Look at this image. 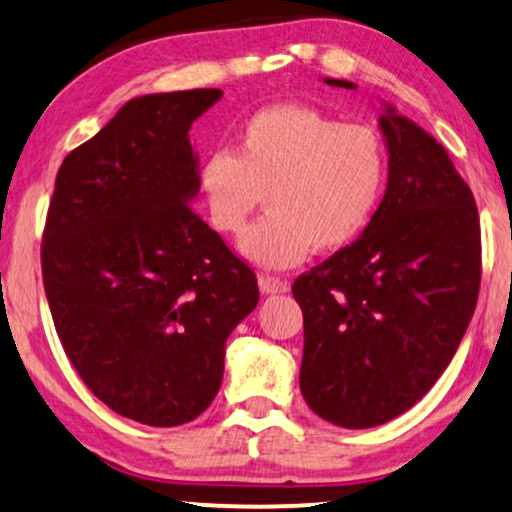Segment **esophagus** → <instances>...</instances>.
<instances>
[{
    "mask_svg": "<svg viewBox=\"0 0 512 512\" xmlns=\"http://www.w3.org/2000/svg\"><path fill=\"white\" fill-rule=\"evenodd\" d=\"M257 285H259V292L262 294H283L290 290V283L278 276H269V273H262V276H257Z\"/></svg>",
    "mask_w": 512,
    "mask_h": 512,
    "instance_id": "1",
    "label": "esophagus"
}]
</instances>
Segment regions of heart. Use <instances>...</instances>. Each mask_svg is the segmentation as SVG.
<instances>
[{
    "label": "heart",
    "mask_w": 512,
    "mask_h": 512,
    "mask_svg": "<svg viewBox=\"0 0 512 512\" xmlns=\"http://www.w3.org/2000/svg\"><path fill=\"white\" fill-rule=\"evenodd\" d=\"M385 176L376 129L306 104H280L250 115L234 136V153L208 155L197 181L220 234H241L266 197L269 215L243 234L239 250L266 269H290L311 250L348 248L376 213Z\"/></svg>",
    "instance_id": "b5f03b06"
}]
</instances>
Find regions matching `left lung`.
<instances>
[{"label":"left lung","instance_id":"8db88e82","mask_svg":"<svg viewBox=\"0 0 512 512\" xmlns=\"http://www.w3.org/2000/svg\"><path fill=\"white\" fill-rule=\"evenodd\" d=\"M378 125L390 155L383 201L355 243L292 285L304 313L301 394L345 429L390 422L434 387L480 290L471 187L448 150L394 106Z\"/></svg>","mask_w":512,"mask_h":512}]
</instances>
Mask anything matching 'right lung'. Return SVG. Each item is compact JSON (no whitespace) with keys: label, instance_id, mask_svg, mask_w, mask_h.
Returning a JSON list of instances; mask_svg holds the SVG:
<instances>
[{"label":"right lung","instance_id":"1","mask_svg":"<svg viewBox=\"0 0 512 512\" xmlns=\"http://www.w3.org/2000/svg\"><path fill=\"white\" fill-rule=\"evenodd\" d=\"M222 97H134L64 157L43 229V287L62 348L99 401L150 427L211 406L257 278L197 213L192 122Z\"/></svg>","mask_w":512,"mask_h":512}]
</instances>
